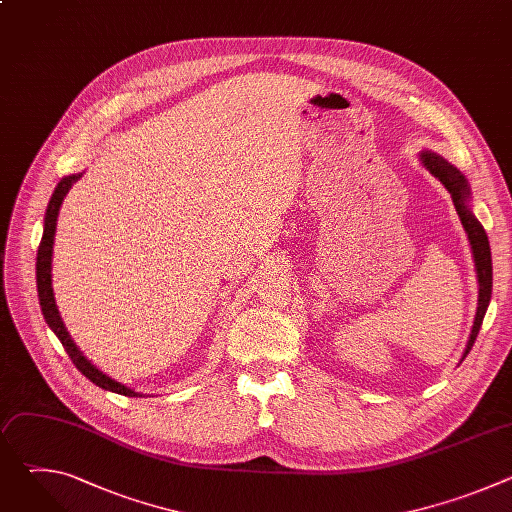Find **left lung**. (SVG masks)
<instances>
[{
	"label": "left lung",
	"instance_id": "1",
	"mask_svg": "<svg viewBox=\"0 0 512 512\" xmlns=\"http://www.w3.org/2000/svg\"><path fill=\"white\" fill-rule=\"evenodd\" d=\"M421 162L452 194L456 212L460 216L462 227L468 233V241L472 245V255H474V263H476V273H478L480 289H478V310H476L472 334H470V340H468V346H466V352H464V358H466V354L474 346V340H476V336L480 332L486 308L490 304V294H492V257H490V245H488V237H486L484 227L478 223V218L472 214V210L468 206L470 186H468V180L464 178V174L458 168H454L452 164H448L444 158L435 156L431 152H423L421 154Z\"/></svg>",
	"mask_w": 512,
	"mask_h": 512
}]
</instances>
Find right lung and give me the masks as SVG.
Instances as JSON below:
<instances>
[{
	"mask_svg": "<svg viewBox=\"0 0 512 512\" xmlns=\"http://www.w3.org/2000/svg\"><path fill=\"white\" fill-rule=\"evenodd\" d=\"M81 178V174H72V176H66L58 182L50 202H48V208H46V216H44V235H42V241H40V247H38V257H36V285H38V298H40V306H42V314H44V320L46 324L52 328V332L58 336V340L62 342L68 358L72 360V364L89 379L93 381L97 387L105 389V391H113V393H119V395H125V397H137L139 393H135L133 389L113 381L111 377L103 375L95 364H91L83 352L77 348V344L70 340L60 316H58V310H56V304H54V294H52V275H50V269H52V245H54V233H56V218H58V210H60V204L64 200V196L68 194L70 186L75 184L77 180Z\"/></svg>",
	"mask_w": 512,
	"mask_h": 512,
	"instance_id": "right-lung-1",
	"label": "right lung"
}]
</instances>
